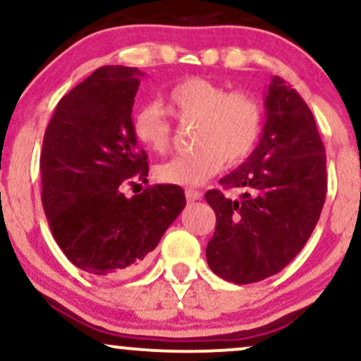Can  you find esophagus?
I'll return each mask as SVG.
<instances>
[{"instance_id":"1","label":"esophagus","mask_w":361,"mask_h":361,"mask_svg":"<svg viewBox=\"0 0 361 361\" xmlns=\"http://www.w3.org/2000/svg\"><path fill=\"white\" fill-rule=\"evenodd\" d=\"M185 197H186V200L188 202H197V200H200L202 198V193L198 192V190H186L185 192Z\"/></svg>"}]
</instances>
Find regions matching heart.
I'll use <instances>...</instances> for the list:
<instances>
[{
	"label": "heart",
	"mask_w": 361,
	"mask_h": 361,
	"mask_svg": "<svg viewBox=\"0 0 361 361\" xmlns=\"http://www.w3.org/2000/svg\"><path fill=\"white\" fill-rule=\"evenodd\" d=\"M168 106L178 122L197 123L190 154L175 156L156 168L163 183L198 186L227 164H239L258 144L263 110L247 93H231L219 82L190 78L168 93ZM135 139L156 154L171 147L173 127L166 111L156 102L142 103L132 115Z\"/></svg>",
	"instance_id": "obj_1"
}]
</instances>
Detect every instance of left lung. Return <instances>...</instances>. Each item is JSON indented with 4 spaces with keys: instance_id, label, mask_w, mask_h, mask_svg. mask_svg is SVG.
<instances>
[{
    "instance_id": "left-lung-1",
    "label": "left lung",
    "mask_w": 361,
    "mask_h": 361,
    "mask_svg": "<svg viewBox=\"0 0 361 361\" xmlns=\"http://www.w3.org/2000/svg\"><path fill=\"white\" fill-rule=\"evenodd\" d=\"M264 127L250 157L224 176L227 198L205 193L217 224L207 263L221 279L255 283L283 270L312 234L326 200V154L307 103L281 78L264 93Z\"/></svg>"
}]
</instances>
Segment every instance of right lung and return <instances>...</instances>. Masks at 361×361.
Masks as SVG:
<instances>
[{
  "label": "right lung",
  "mask_w": 361,
  "mask_h": 361,
  "mask_svg": "<svg viewBox=\"0 0 361 361\" xmlns=\"http://www.w3.org/2000/svg\"><path fill=\"white\" fill-rule=\"evenodd\" d=\"M144 73L105 66L61 98L40 154L42 205L52 235L73 264L98 276L130 275L185 209L176 185L127 198L146 183L147 154L132 132V106Z\"/></svg>",
  "instance_id": "add662e5"
}]
</instances>
